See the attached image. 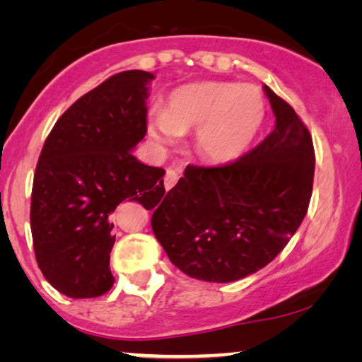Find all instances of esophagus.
Returning a JSON list of instances; mask_svg holds the SVG:
<instances>
[{
	"label": "esophagus",
	"instance_id": "34e87169",
	"mask_svg": "<svg viewBox=\"0 0 362 362\" xmlns=\"http://www.w3.org/2000/svg\"><path fill=\"white\" fill-rule=\"evenodd\" d=\"M177 177H180V176H177V173H176L175 170H168V171H166V176H165V187H166L168 191H170L171 187L176 185Z\"/></svg>",
	"mask_w": 362,
	"mask_h": 362
}]
</instances>
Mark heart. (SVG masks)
<instances>
[{
	"label": "heart",
	"instance_id": "1",
	"mask_svg": "<svg viewBox=\"0 0 362 362\" xmlns=\"http://www.w3.org/2000/svg\"><path fill=\"white\" fill-rule=\"evenodd\" d=\"M264 120L265 100L255 86L194 82L173 90L165 110H151L146 130L158 146L194 130L192 148L201 160L229 163L244 155Z\"/></svg>",
	"mask_w": 362,
	"mask_h": 362
}]
</instances>
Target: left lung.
I'll list each match as a JSON object with an SVG mask.
<instances>
[{"instance_id":"1","label":"left lung","mask_w":362,"mask_h":362,"mask_svg":"<svg viewBox=\"0 0 362 362\" xmlns=\"http://www.w3.org/2000/svg\"><path fill=\"white\" fill-rule=\"evenodd\" d=\"M274 132L234 163L187 166L156 206L151 227L171 264L192 279L229 284L284 250L313 191L315 150L296 112L264 86Z\"/></svg>"}]
</instances>
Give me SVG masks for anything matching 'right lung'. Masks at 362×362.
<instances>
[{"label":"right lung","instance_id":"add662e5","mask_svg":"<svg viewBox=\"0 0 362 362\" xmlns=\"http://www.w3.org/2000/svg\"><path fill=\"white\" fill-rule=\"evenodd\" d=\"M151 72L125 71L72 103L49 133L34 173L31 232L44 279L71 298L112 288L113 211L156 206L165 170L132 150L146 135Z\"/></svg>","mask_w":362,"mask_h":362}]
</instances>
